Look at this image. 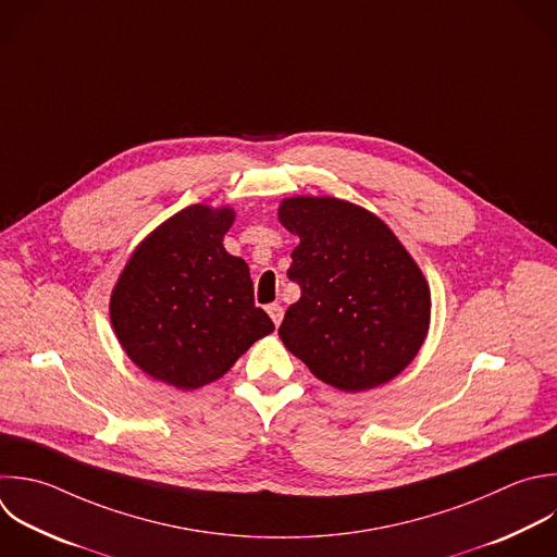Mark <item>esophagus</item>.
I'll return each instance as SVG.
<instances>
[{"mask_svg":"<svg viewBox=\"0 0 557 557\" xmlns=\"http://www.w3.org/2000/svg\"><path fill=\"white\" fill-rule=\"evenodd\" d=\"M268 313H270L272 322L278 326V324H281V320H283V313H285V311H283V307H281V305H270V307H268Z\"/></svg>","mask_w":557,"mask_h":557,"instance_id":"obj_1","label":"esophagus"}]
</instances>
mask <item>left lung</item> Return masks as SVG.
<instances>
[{
  "label": "left lung",
  "instance_id": "left-lung-1",
  "mask_svg": "<svg viewBox=\"0 0 557 557\" xmlns=\"http://www.w3.org/2000/svg\"><path fill=\"white\" fill-rule=\"evenodd\" d=\"M278 220L300 237L287 270L300 300L278 329L287 350L344 392H363L403 372L426 337L431 294L387 224L326 196L287 198Z\"/></svg>",
  "mask_w": 557,
  "mask_h": 557
}]
</instances>
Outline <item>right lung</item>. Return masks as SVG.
Masks as SVG:
<instances>
[{"label":"right lung","instance_id":"right-lung-1","mask_svg":"<svg viewBox=\"0 0 557 557\" xmlns=\"http://www.w3.org/2000/svg\"><path fill=\"white\" fill-rule=\"evenodd\" d=\"M235 211L194 205L154 228L111 294L126 355L152 379L196 389L224 376L274 331L255 307L248 263L224 250Z\"/></svg>","mask_w":557,"mask_h":557}]
</instances>
